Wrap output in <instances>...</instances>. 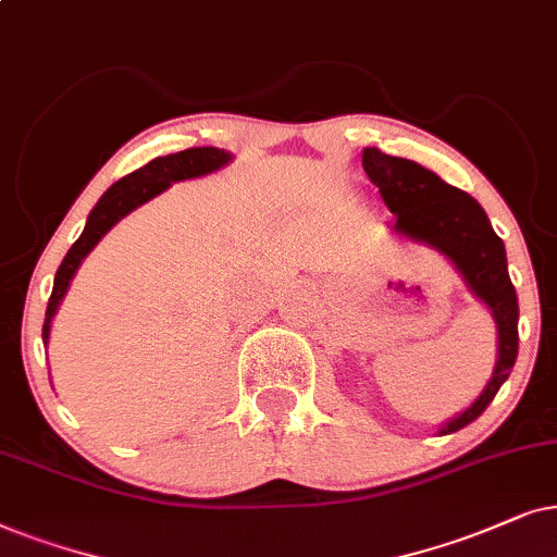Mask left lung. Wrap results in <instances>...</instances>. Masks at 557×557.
Returning a JSON list of instances; mask_svg holds the SVG:
<instances>
[{"label": "left lung", "instance_id": "8db88e82", "mask_svg": "<svg viewBox=\"0 0 557 557\" xmlns=\"http://www.w3.org/2000/svg\"><path fill=\"white\" fill-rule=\"evenodd\" d=\"M361 165L392 211V221H387L389 232L446 257L461 274L469 293L484 302L496 323L492 376L466 410L435 430L438 435H450L486 410L515 367L517 344H520L517 336L520 306L507 272V251L476 198L448 185L433 170L395 154H384L376 147H367L361 152Z\"/></svg>", "mask_w": 557, "mask_h": 557}]
</instances>
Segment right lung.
<instances>
[{
    "label": "right lung",
    "instance_id": "1",
    "mask_svg": "<svg viewBox=\"0 0 557 557\" xmlns=\"http://www.w3.org/2000/svg\"><path fill=\"white\" fill-rule=\"evenodd\" d=\"M234 160L232 152L219 150V147H188V150L165 154V158H154L143 165L135 173L124 175L122 181H116L111 188L99 198V203L94 206L88 213L86 226L76 244L69 249V255L63 257L61 267H58L55 280H53V293H50L48 310H46V323H42V344L48 346L50 341V325L61 308V302L69 293L73 274L78 272L81 262H84L88 251L101 242V236L109 232L116 221H122L127 213H132L139 206L152 201L154 196H160L162 190H168L173 183L193 181V177H203L216 173V170L226 168Z\"/></svg>",
    "mask_w": 557,
    "mask_h": 557
}]
</instances>
